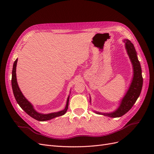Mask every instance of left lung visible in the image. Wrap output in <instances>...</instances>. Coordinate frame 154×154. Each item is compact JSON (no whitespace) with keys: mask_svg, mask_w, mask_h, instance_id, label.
Here are the masks:
<instances>
[{"mask_svg":"<svg viewBox=\"0 0 154 154\" xmlns=\"http://www.w3.org/2000/svg\"><path fill=\"white\" fill-rule=\"evenodd\" d=\"M123 42L125 43L126 51H127L132 66L133 76L131 83H130L128 90L126 92L123 98L119 101V106L117 109L111 112H100L94 110V112L97 114L103 115L110 118L122 117V116L128 112L132 108L141 94L143 80L141 64L139 62L137 52L133 44L130 40L128 39H124ZM90 103H91V96Z\"/></svg>","mask_w":154,"mask_h":154,"instance_id":"1","label":"left lung"}]
</instances>
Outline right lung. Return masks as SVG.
<instances>
[{"instance_id": "right-lung-1", "label": "right lung", "mask_w": 154, "mask_h": 154, "mask_svg": "<svg viewBox=\"0 0 154 154\" xmlns=\"http://www.w3.org/2000/svg\"><path fill=\"white\" fill-rule=\"evenodd\" d=\"M18 61V58L16 59L13 63V71H12V78H11V85H12V89L13 92L14 96L15 97V100L17 102V103L19 105L22 110H24L30 116L31 118H34L36 120H38L39 122H45V121H48L50 119H52L55 118L58 116H61L66 114L68 109L69 106V97L70 94L67 97L66 105L65 106L64 109L55 112H51L49 114H43L40 113L39 112L36 111L34 108V106L31 103L30 101L27 100L26 97L22 94L21 92L19 87H18L17 80V74H16V68H17V63ZM71 93V92H70Z\"/></svg>"}]
</instances>
